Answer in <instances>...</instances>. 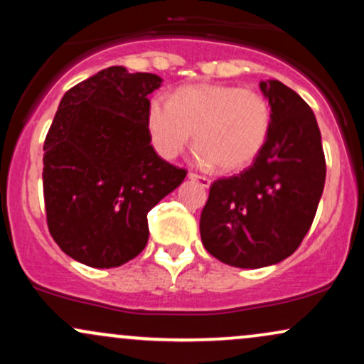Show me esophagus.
Returning <instances> with one entry per match:
<instances>
[{"label": "esophagus", "instance_id": "obj_1", "mask_svg": "<svg viewBox=\"0 0 364 364\" xmlns=\"http://www.w3.org/2000/svg\"><path fill=\"white\" fill-rule=\"evenodd\" d=\"M188 178H190L191 181H196L200 186H203V188H208V186H210V183H212L207 176H202V174H196V173H190V174H188Z\"/></svg>", "mask_w": 364, "mask_h": 364}]
</instances>
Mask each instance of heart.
<instances>
[{
	"mask_svg": "<svg viewBox=\"0 0 364 364\" xmlns=\"http://www.w3.org/2000/svg\"><path fill=\"white\" fill-rule=\"evenodd\" d=\"M147 123L154 149L174 159L195 132V161L224 173L248 168L269 140L272 109L260 92L223 83L185 85L173 97L149 104Z\"/></svg>",
	"mask_w": 364,
	"mask_h": 364,
	"instance_id": "obj_1",
	"label": "heart"
}]
</instances>
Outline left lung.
<instances>
[{"label": "left lung", "mask_w": 364, "mask_h": 364, "mask_svg": "<svg viewBox=\"0 0 364 364\" xmlns=\"http://www.w3.org/2000/svg\"><path fill=\"white\" fill-rule=\"evenodd\" d=\"M272 128L253 164L215 179L200 236L217 260L240 269L274 265L310 231L325 185V154L311 107L279 80L260 82Z\"/></svg>", "instance_id": "8db88e82"}]
</instances>
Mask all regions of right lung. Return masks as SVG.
Returning a JSON list of instances; mask_svg holds the SVG:
<instances>
[{
	"instance_id": "1",
	"label": "right lung",
	"mask_w": 364,
	"mask_h": 364,
	"mask_svg": "<svg viewBox=\"0 0 364 364\" xmlns=\"http://www.w3.org/2000/svg\"><path fill=\"white\" fill-rule=\"evenodd\" d=\"M152 73L109 66L63 95L44 140V203L53 240L73 260L112 269L149 241L147 214L186 171L150 145Z\"/></svg>"
}]
</instances>
